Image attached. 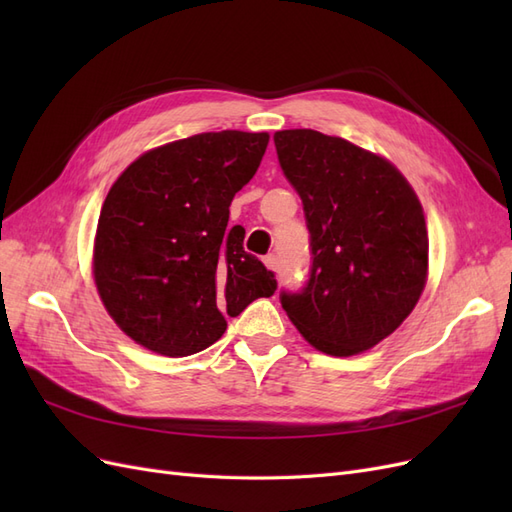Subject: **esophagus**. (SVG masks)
Here are the masks:
<instances>
[{
	"mask_svg": "<svg viewBox=\"0 0 512 512\" xmlns=\"http://www.w3.org/2000/svg\"><path fill=\"white\" fill-rule=\"evenodd\" d=\"M262 260H265L267 269H271V271H277V269H280V258H277L275 254H269V256H265Z\"/></svg>",
	"mask_w": 512,
	"mask_h": 512,
	"instance_id": "34e87169",
	"label": "esophagus"
}]
</instances>
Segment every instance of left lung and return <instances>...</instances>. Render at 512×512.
Here are the masks:
<instances>
[{
    "label": "left lung",
    "mask_w": 512,
    "mask_h": 512,
    "mask_svg": "<svg viewBox=\"0 0 512 512\" xmlns=\"http://www.w3.org/2000/svg\"><path fill=\"white\" fill-rule=\"evenodd\" d=\"M277 160L301 196L312 269L280 301L320 352L374 348L404 322L427 282L423 207L399 170L376 153L316 130L273 134Z\"/></svg>",
    "instance_id": "8db88e82"
}]
</instances>
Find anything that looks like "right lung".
Instances as JSON below:
<instances>
[{
	"label": "right lung",
	"instance_id": "obj_1",
	"mask_svg": "<svg viewBox=\"0 0 512 512\" xmlns=\"http://www.w3.org/2000/svg\"><path fill=\"white\" fill-rule=\"evenodd\" d=\"M267 132H205L134 160L108 192L96 230L94 280L106 312L136 344L164 356L209 348L258 297L273 271L228 228L232 198L250 181Z\"/></svg>",
	"mask_w": 512,
	"mask_h": 512
}]
</instances>
